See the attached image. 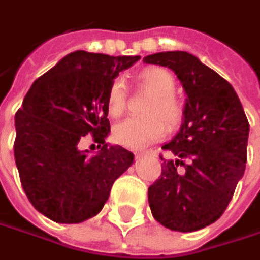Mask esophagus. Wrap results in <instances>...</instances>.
I'll list each match as a JSON object with an SVG mask.
<instances>
[{
    "label": "esophagus",
    "mask_w": 260,
    "mask_h": 260,
    "mask_svg": "<svg viewBox=\"0 0 260 260\" xmlns=\"http://www.w3.org/2000/svg\"><path fill=\"white\" fill-rule=\"evenodd\" d=\"M151 154V151H146V153H136V157H142V156H147Z\"/></svg>",
    "instance_id": "obj_1"
}]
</instances>
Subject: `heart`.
<instances>
[{
	"label": "heart",
	"mask_w": 260,
	"mask_h": 260,
	"mask_svg": "<svg viewBox=\"0 0 260 260\" xmlns=\"http://www.w3.org/2000/svg\"><path fill=\"white\" fill-rule=\"evenodd\" d=\"M137 81L151 93L144 106L146 116L126 118L113 130L114 142L133 150H140L151 143L161 140L167 132L166 126L173 130L179 127L184 116L183 104L173 95L176 81L172 73L160 67H150L139 74ZM126 106L124 84L116 80L110 85L107 93L109 114L111 117H118L124 113Z\"/></svg>",
	"instance_id": "1"
}]
</instances>
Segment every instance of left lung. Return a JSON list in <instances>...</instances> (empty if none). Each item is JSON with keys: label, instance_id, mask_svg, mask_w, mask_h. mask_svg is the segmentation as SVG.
Segmentation results:
<instances>
[{"label": "left lung", "instance_id": "8db88e82", "mask_svg": "<svg viewBox=\"0 0 260 260\" xmlns=\"http://www.w3.org/2000/svg\"><path fill=\"white\" fill-rule=\"evenodd\" d=\"M144 62L175 71L186 91L179 133L163 150L161 175L149 187L151 215L170 231L203 229L223 215L246 167L249 121L236 91L198 57L166 51Z\"/></svg>", "mask_w": 260, "mask_h": 260}]
</instances>
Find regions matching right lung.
<instances>
[{
	"label": "right lung",
	"instance_id": "right-lung-1",
	"mask_svg": "<svg viewBox=\"0 0 260 260\" xmlns=\"http://www.w3.org/2000/svg\"><path fill=\"white\" fill-rule=\"evenodd\" d=\"M139 55L74 51L37 78L15 114L14 157L31 205L57 223L95 216L114 180L133 163L121 146L107 147V93L118 73ZM90 134L102 150H79Z\"/></svg>",
	"mask_w": 260,
	"mask_h": 260
}]
</instances>
